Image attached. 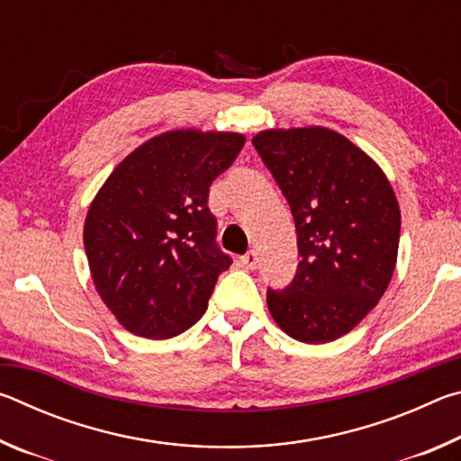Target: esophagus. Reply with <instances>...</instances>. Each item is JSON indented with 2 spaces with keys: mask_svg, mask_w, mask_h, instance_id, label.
I'll use <instances>...</instances> for the list:
<instances>
[{
  "mask_svg": "<svg viewBox=\"0 0 461 461\" xmlns=\"http://www.w3.org/2000/svg\"><path fill=\"white\" fill-rule=\"evenodd\" d=\"M240 262L244 264V268H248V270H254L256 267H258V254H256L254 249H249V252H246L244 256H241Z\"/></svg>",
  "mask_w": 461,
  "mask_h": 461,
  "instance_id": "1",
  "label": "esophagus"
}]
</instances>
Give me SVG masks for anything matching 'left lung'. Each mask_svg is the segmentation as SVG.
<instances>
[{"label": "left lung", "instance_id": "8db88e82", "mask_svg": "<svg viewBox=\"0 0 461 461\" xmlns=\"http://www.w3.org/2000/svg\"><path fill=\"white\" fill-rule=\"evenodd\" d=\"M293 212L301 262L268 288L270 315L293 339L341 338L378 305L393 278L401 209L386 175L346 136L321 126L252 138Z\"/></svg>", "mask_w": 461, "mask_h": 461}]
</instances>
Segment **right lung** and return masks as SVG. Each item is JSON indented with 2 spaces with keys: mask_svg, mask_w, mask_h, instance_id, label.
I'll use <instances>...</instances> for the list:
<instances>
[{
  "mask_svg": "<svg viewBox=\"0 0 461 461\" xmlns=\"http://www.w3.org/2000/svg\"><path fill=\"white\" fill-rule=\"evenodd\" d=\"M236 131L173 130L123 158L93 199L83 241L115 319L148 339L189 330L231 258L217 246L209 186L238 158Z\"/></svg>",
  "mask_w": 461,
  "mask_h": 461,
  "instance_id": "right-lung-1",
  "label": "right lung"
}]
</instances>
